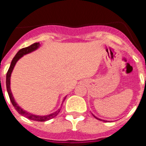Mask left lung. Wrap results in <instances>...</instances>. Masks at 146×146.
Segmentation results:
<instances>
[{"instance_id":"obj_1","label":"left lung","mask_w":146,"mask_h":146,"mask_svg":"<svg viewBox=\"0 0 146 146\" xmlns=\"http://www.w3.org/2000/svg\"><path fill=\"white\" fill-rule=\"evenodd\" d=\"M94 117H95V118H96V119H99V118H96V116H95V115H94ZM99 120H100V121H102V120H101V119H99Z\"/></svg>"}]
</instances>
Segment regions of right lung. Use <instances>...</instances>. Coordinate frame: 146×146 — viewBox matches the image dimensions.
<instances>
[{
    "instance_id": "add662e5",
    "label": "right lung",
    "mask_w": 146,
    "mask_h": 146,
    "mask_svg": "<svg viewBox=\"0 0 146 146\" xmlns=\"http://www.w3.org/2000/svg\"><path fill=\"white\" fill-rule=\"evenodd\" d=\"M39 45L40 44L38 42V43H34L33 44L31 45V46H29V47L23 48L18 51V52L16 54V55H15V57H14L13 60H11V65H10L9 66V69L7 73H6V89H7L8 94H9V99L10 100H11V104H13L14 108H15V110H16L18 113H20V115H24V116L26 117L27 118H28V119L30 120L36 121H41V122H42V121H48V120H50V119H52V118H55V117L59 113L60 109H58L57 111L52 113V114L47 115H44V116L36 115H33L31 114V113H28V112L25 111V110H23L20 106H18V104H17L16 102L15 101V99H14V97H13L12 94H11V89H10V77H11V72H12L14 67H15V64H16V63L17 62V60H19L20 58L23 57V55H25V54L31 52H33V51H34L35 50H36V49L39 47ZM64 100H65V99H64ZM64 101H63V102H64Z\"/></svg>"
}]
</instances>
